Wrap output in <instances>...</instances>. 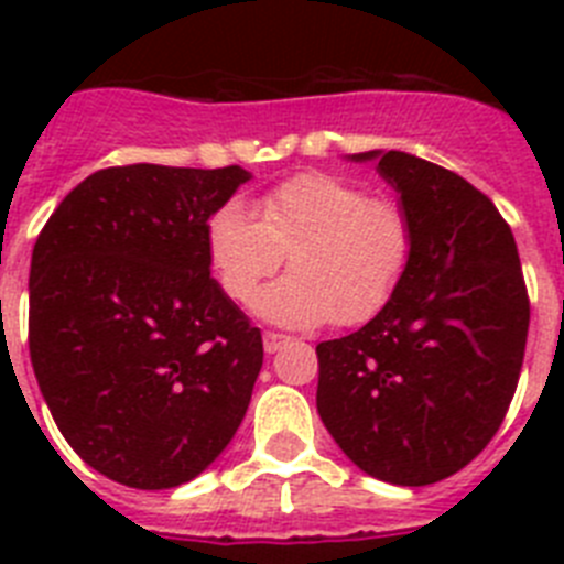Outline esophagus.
Segmentation results:
<instances>
[{
  "label": "esophagus",
  "instance_id": "1",
  "mask_svg": "<svg viewBox=\"0 0 564 564\" xmlns=\"http://www.w3.org/2000/svg\"><path fill=\"white\" fill-rule=\"evenodd\" d=\"M288 341H291V338H288L285 333H273V330L262 333V347H265V352H276L279 347Z\"/></svg>",
  "mask_w": 564,
  "mask_h": 564
}]
</instances>
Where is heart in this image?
<instances>
[{
	"instance_id": "heart-1",
	"label": "heart",
	"mask_w": 564,
	"mask_h": 564,
	"mask_svg": "<svg viewBox=\"0 0 564 564\" xmlns=\"http://www.w3.org/2000/svg\"><path fill=\"white\" fill-rule=\"evenodd\" d=\"M208 262L226 296L248 305L282 268L285 279L257 299L282 327L364 325L390 305L410 268L412 220L392 197L330 172H302L259 194L257 217L228 203L208 220Z\"/></svg>"
}]
</instances>
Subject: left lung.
Listing matches in <instances>:
<instances>
[{"label":"left lung","instance_id":"8db88e82","mask_svg":"<svg viewBox=\"0 0 564 564\" xmlns=\"http://www.w3.org/2000/svg\"><path fill=\"white\" fill-rule=\"evenodd\" d=\"M401 192L410 268L361 330L322 341L316 410L361 471L430 486L497 435L525 356V279L514 234L460 174L406 152H364Z\"/></svg>","mask_w":564,"mask_h":564}]
</instances>
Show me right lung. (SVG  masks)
I'll return each mask as SVG.
<instances>
[{"instance_id": "obj_1", "label": "right lung", "mask_w": 564, "mask_h": 564, "mask_svg": "<svg viewBox=\"0 0 564 564\" xmlns=\"http://www.w3.org/2000/svg\"><path fill=\"white\" fill-rule=\"evenodd\" d=\"M251 174L158 163L89 174L30 259V361L87 466L174 488L220 455L262 370L259 327L208 262V217Z\"/></svg>"}]
</instances>
